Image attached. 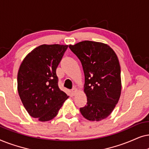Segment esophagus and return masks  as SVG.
<instances>
[{"instance_id":"1","label":"esophagus","mask_w":149,"mask_h":149,"mask_svg":"<svg viewBox=\"0 0 149 149\" xmlns=\"http://www.w3.org/2000/svg\"><path fill=\"white\" fill-rule=\"evenodd\" d=\"M72 93H73V94H76V93H77V91H78V89H77L76 87H73V88L72 89Z\"/></svg>"}]
</instances>
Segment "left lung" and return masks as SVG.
<instances>
[{"label":"left lung","mask_w":149,"mask_h":149,"mask_svg":"<svg viewBox=\"0 0 149 149\" xmlns=\"http://www.w3.org/2000/svg\"><path fill=\"white\" fill-rule=\"evenodd\" d=\"M69 48L81 61L85 74L87 102L80 108L81 115L89 121L106 119L121 95V68L117 55L107 45L89 40Z\"/></svg>","instance_id":"8db88e82"}]
</instances>
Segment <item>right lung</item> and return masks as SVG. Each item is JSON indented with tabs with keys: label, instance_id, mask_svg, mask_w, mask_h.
Returning <instances> with one entry per match:
<instances>
[{
	"label": "right lung",
	"instance_id": "obj_1",
	"mask_svg": "<svg viewBox=\"0 0 149 149\" xmlns=\"http://www.w3.org/2000/svg\"><path fill=\"white\" fill-rule=\"evenodd\" d=\"M68 45H42L29 53L17 73V90L28 114L40 121L58 115L68 96L58 87L56 68Z\"/></svg>",
	"mask_w": 149,
	"mask_h": 149
}]
</instances>
